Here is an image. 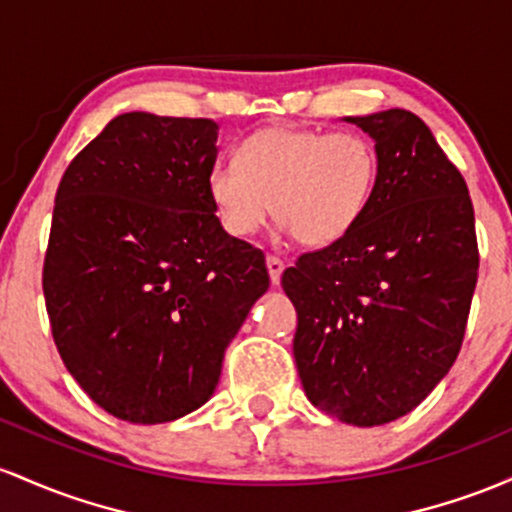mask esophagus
I'll return each instance as SVG.
<instances>
[{"label": "esophagus", "instance_id": "1", "mask_svg": "<svg viewBox=\"0 0 512 512\" xmlns=\"http://www.w3.org/2000/svg\"><path fill=\"white\" fill-rule=\"evenodd\" d=\"M266 266H268V275H271V283L278 285L280 283V275H283V271H285L283 261H280L278 256H268L266 258Z\"/></svg>", "mask_w": 512, "mask_h": 512}]
</instances>
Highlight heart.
I'll return each instance as SVG.
<instances>
[{
	"label": "heart",
	"instance_id": "b5f03b06",
	"mask_svg": "<svg viewBox=\"0 0 512 512\" xmlns=\"http://www.w3.org/2000/svg\"><path fill=\"white\" fill-rule=\"evenodd\" d=\"M377 149L358 132L266 128L215 166L208 198L222 229L251 237L273 212L304 246H329L355 229L377 183Z\"/></svg>",
	"mask_w": 512,
	"mask_h": 512
}]
</instances>
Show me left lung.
<instances>
[{
	"label": "left lung",
	"instance_id": "obj_1",
	"mask_svg": "<svg viewBox=\"0 0 512 512\" xmlns=\"http://www.w3.org/2000/svg\"><path fill=\"white\" fill-rule=\"evenodd\" d=\"M375 140L377 183L350 234L297 258L283 290L307 399L370 428L416 409L462 348L479 273L467 183L404 108L346 118Z\"/></svg>",
	"mask_w": 512,
	"mask_h": 512
}]
</instances>
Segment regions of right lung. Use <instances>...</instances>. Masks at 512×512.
<instances>
[{"instance_id":"add662e5","label":"right lung","mask_w":512,"mask_h":512,"mask_svg":"<svg viewBox=\"0 0 512 512\" xmlns=\"http://www.w3.org/2000/svg\"><path fill=\"white\" fill-rule=\"evenodd\" d=\"M217 130L208 118L123 113L57 188L43 266L50 329L79 387L120 421L200 409L271 285L263 251L212 210Z\"/></svg>"}]
</instances>
